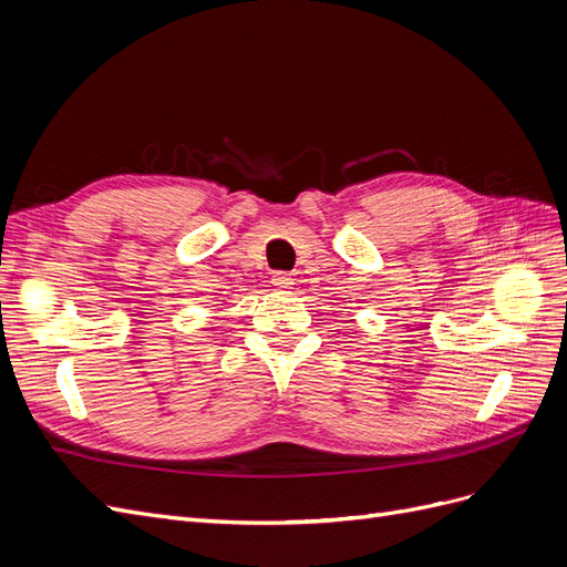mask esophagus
<instances>
[{
    "mask_svg": "<svg viewBox=\"0 0 567 567\" xmlns=\"http://www.w3.org/2000/svg\"><path fill=\"white\" fill-rule=\"evenodd\" d=\"M271 284L277 286L279 290H288L290 286H293V279H290V274H286V271H277L271 277Z\"/></svg>",
    "mask_w": 567,
    "mask_h": 567,
    "instance_id": "34e87169",
    "label": "esophagus"
}]
</instances>
